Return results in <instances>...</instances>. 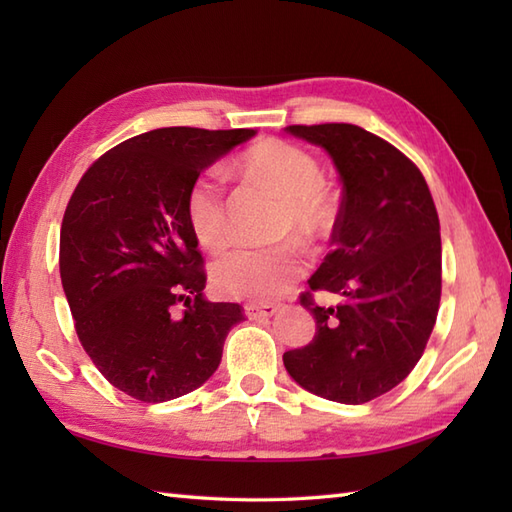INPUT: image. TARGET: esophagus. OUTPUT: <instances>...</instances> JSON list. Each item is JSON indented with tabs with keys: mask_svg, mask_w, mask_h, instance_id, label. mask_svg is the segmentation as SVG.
Returning <instances> with one entry per match:
<instances>
[{
	"mask_svg": "<svg viewBox=\"0 0 512 512\" xmlns=\"http://www.w3.org/2000/svg\"><path fill=\"white\" fill-rule=\"evenodd\" d=\"M244 312H246L248 319L262 321V319H270V317H273V314L277 312V306H273V303H268V306H257V303H246Z\"/></svg>",
	"mask_w": 512,
	"mask_h": 512,
	"instance_id": "esophagus-1",
	"label": "esophagus"
}]
</instances>
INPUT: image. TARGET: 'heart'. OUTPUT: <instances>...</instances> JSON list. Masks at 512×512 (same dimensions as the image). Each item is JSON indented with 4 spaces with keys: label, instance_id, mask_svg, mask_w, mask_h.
Instances as JSON below:
<instances>
[{
    "label": "heart",
    "instance_id": "heart-1",
    "mask_svg": "<svg viewBox=\"0 0 512 512\" xmlns=\"http://www.w3.org/2000/svg\"><path fill=\"white\" fill-rule=\"evenodd\" d=\"M239 171L268 184L284 198L279 233H299L310 242L330 237L336 224V200L323 182L319 160L308 149L281 138L250 147L239 160ZM187 220L195 239L217 253L231 242L224 180L217 169H206L191 182ZM308 257L297 242L270 248H235L211 268L213 288L224 297L273 301L306 273Z\"/></svg>",
    "mask_w": 512,
    "mask_h": 512
}]
</instances>
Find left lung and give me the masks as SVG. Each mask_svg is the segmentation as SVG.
Returning a JSON list of instances; mask_svg holds the SVG:
<instances>
[{
	"label": "left lung",
	"instance_id": "1",
	"mask_svg": "<svg viewBox=\"0 0 512 512\" xmlns=\"http://www.w3.org/2000/svg\"><path fill=\"white\" fill-rule=\"evenodd\" d=\"M332 156L343 200L332 250L299 301L314 339L284 354L297 383L343 405H363L409 376L436 325L442 295L440 220L427 180L387 140L350 123L288 125ZM314 291H332L323 309Z\"/></svg>",
	"mask_w": 512,
	"mask_h": 512
}]
</instances>
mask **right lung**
Returning a JSON list of instances; mask_svg holds the SVG:
<instances>
[{
  "instance_id": "add662e5",
  "label": "right lung",
  "mask_w": 512,
  "mask_h": 512,
  "mask_svg": "<svg viewBox=\"0 0 512 512\" xmlns=\"http://www.w3.org/2000/svg\"><path fill=\"white\" fill-rule=\"evenodd\" d=\"M255 129L162 127L94 160L65 206L59 270L74 330L110 383L143 402L189 394L215 372L237 303H211L187 193ZM183 310H179V306Z\"/></svg>"
}]
</instances>
